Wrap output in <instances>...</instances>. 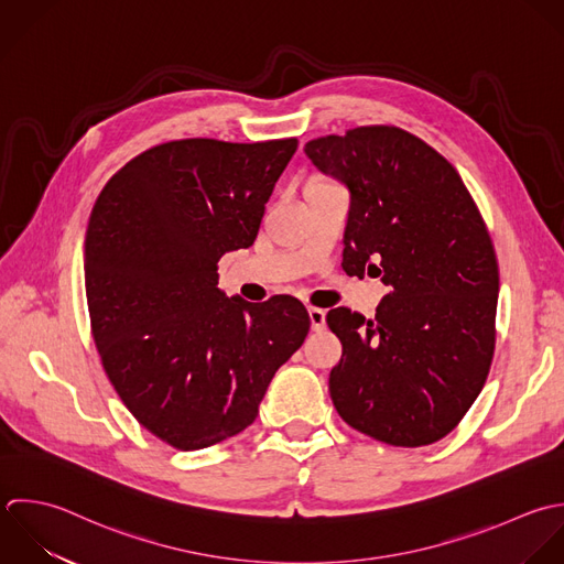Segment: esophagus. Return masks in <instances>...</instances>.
I'll return each mask as SVG.
<instances>
[{
	"mask_svg": "<svg viewBox=\"0 0 564 564\" xmlns=\"http://www.w3.org/2000/svg\"><path fill=\"white\" fill-rule=\"evenodd\" d=\"M310 312V323H312V329L314 332H323L325 329V310H321V307H310L307 310Z\"/></svg>",
	"mask_w": 564,
	"mask_h": 564,
	"instance_id": "obj_1",
	"label": "esophagus"
}]
</instances>
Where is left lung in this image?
Listing matches in <instances>:
<instances>
[{"label":"left lung","mask_w":564,"mask_h":564,"mask_svg":"<svg viewBox=\"0 0 564 564\" xmlns=\"http://www.w3.org/2000/svg\"><path fill=\"white\" fill-rule=\"evenodd\" d=\"M305 155L349 191L343 270L389 288L373 321L329 310L343 343L332 402L378 442H440L481 393L495 354L499 265L481 213L455 166L400 127L316 138Z\"/></svg>","instance_id":"obj_1"}]
</instances>
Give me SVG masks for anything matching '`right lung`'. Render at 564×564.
Masks as SVG:
<instances>
[{"label": "right lung", "instance_id": "obj_1", "mask_svg": "<svg viewBox=\"0 0 564 564\" xmlns=\"http://www.w3.org/2000/svg\"><path fill=\"white\" fill-rule=\"evenodd\" d=\"M299 140L188 138L127 162L85 235V292L105 373L129 413L177 451L224 442L259 415L310 314L294 296H226L217 261L257 239Z\"/></svg>", "mask_w": 564, "mask_h": 564}]
</instances>
